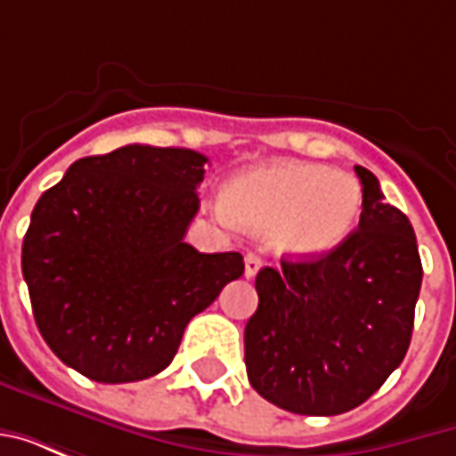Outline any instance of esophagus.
Here are the masks:
<instances>
[{
	"label": "esophagus",
	"instance_id": "34e87169",
	"mask_svg": "<svg viewBox=\"0 0 456 456\" xmlns=\"http://www.w3.org/2000/svg\"><path fill=\"white\" fill-rule=\"evenodd\" d=\"M261 266H264V261H261V256H256V254H247L244 256V276L247 278H254L261 271Z\"/></svg>",
	"mask_w": 456,
	"mask_h": 456
}]
</instances>
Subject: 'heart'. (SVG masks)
Segmentation results:
<instances>
[{
	"instance_id": "1",
	"label": "heart",
	"mask_w": 456,
	"mask_h": 456,
	"mask_svg": "<svg viewBox=\"0 0 456 456\" xmlns=\"http://www.w3.org/2000/svg\"><path fill=\"white\" fill-rule=\"evenodd\" d=\"M222 209L237 227L266 234L278 254L317 258L352 234L362 212V188L344 170L273 160L232 180Z\"/></svg>"
}]
</instances>
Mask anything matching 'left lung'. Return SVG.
<instances>
[{"instance_id":"1","label":"left lung","mask_w":456,"mask_h":456,"mask_svg":"<svg viewBox=\"0 0 456 456\" xmlns=\"http://www.w3.org/2000/svg\"><path fill=\"white\" fill-rule=\"evenodd\" d=\"M354 170L363 188L359 227L325 256L261 268L244 330L254 391L297 415L362 405L411 346L422 283L415 232L383 202L371 170Z\"/></svg>"}]
</instances>
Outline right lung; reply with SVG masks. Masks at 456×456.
Listing matches in <instances>:
<instances>
[{"instance_id":"right-lung-1","label":"right lung","mask_w":456,"mask_h":456,"mask_svg":"<svg viewBox=\"0 0 456 456\" xmlns=\"http://www.w3.org/2000/svg\"><path fill=\"white\" fill-rule=\"evenodd\" d=\"M208 159L129 143L75 160L31 212L21 271L36 325L100 383L160 373L192 317L244 273L239 251L185 244Z\"/></svg>"}]
</instances>
